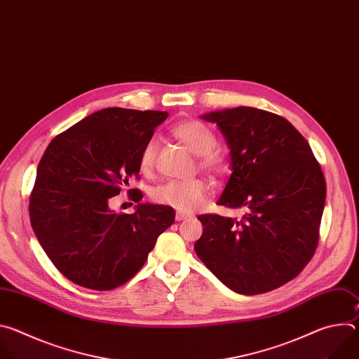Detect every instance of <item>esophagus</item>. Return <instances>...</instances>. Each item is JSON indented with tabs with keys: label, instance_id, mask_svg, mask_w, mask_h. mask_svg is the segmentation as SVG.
<instances>
[{
	"label": "esophagus",
	"instance_id": "obj_1",
	"mask_svg": "<svg viewBox=\"0 0 359 359\" xmlns=\"http://www.w3.org/2000/svg\"><path fill=\"white\" fill-rule=\"evenodd\" d=\"M187 217H191V215L186 213V212H176V220L180 222V220H184Z\"/></svg>",
	"mask_w": 359,
	"mask_h": 359
}]
</instances>
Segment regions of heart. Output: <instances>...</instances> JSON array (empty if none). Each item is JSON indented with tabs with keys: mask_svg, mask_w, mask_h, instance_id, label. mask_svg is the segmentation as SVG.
Segmentation results:
<instances>
[{
	"mask_svg": "<svg viewBox=\"0 0 359 359\" xmlns=\"http://www.w3.org/2000/svg\"><path fill=\"white\" fill-rule=\"evenodd\" d=\"M170 133L194 155H197L198 168L212 175L222 176L229 169L227 158L217 146V135L212 128L197 119H187L177 122L170 128ZM158 153V139L150 137L142 147L139 156V166L143 172H150L155 166ZM210 193V186L204 179H191L186 182L172 180L159 186L153 197L159 204H166L180 212H191L198 209L206 201Z\"/></svg>",
	"mask_w": 359,
	"mask_h": 359,
	"instance_id": "heart-1",
	"label": "heart"
}]
</instances>
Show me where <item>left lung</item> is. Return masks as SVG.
Returning a JSON list of instances; mask_svg holds the SVG:
<instances>
[{
    "label": "left lung",
    "instance_id": "obj_1",
    "mask_svg": "<svg viewBox=\"0 0 359 359\" xmlns=\"http://www.w3.org/2000/svg\"><path fill=\"white\" fill-rule=\"evenodd\" d=\"M219 125L233 173L217 204L241 219L201 215L198 259L230 290L255 295L295 278L318 245L325 179L304 136L283 116L238 107L201 116Z\"/></svg>",
    "mask_w": 359,
    "mask_h": 359
}]
</instances>
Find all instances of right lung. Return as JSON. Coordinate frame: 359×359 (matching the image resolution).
Instances as JSON below:
<instances>
[{"label":"right lung","mask_w":359,"mask_h":359,"mask_svg":"<svg viewBox=\"0 0 359 359\" xmlns=\"http://www.w3.org/2000/svg\"><path fill=\"white\" fill-rule=\"evenodd\" d=\"M161 111L107 108L57 135L39 161L29 196V219L48 259L72 283L97 291L129 281L146 263L158 237L173 224L175 210L137 203L132 215L111 212L109 203L139 179V156Z\"/></svg>","instance_id":"right-lung-1"}]
</instances>
